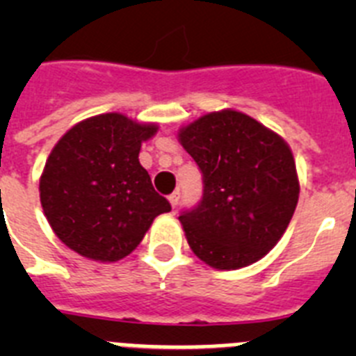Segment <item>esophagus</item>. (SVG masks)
Returning <instances> with one entry per match:
<instances>
[{
  "instance_id": "esophagus-1",
  "label": "esophagus",
  "mask_w": 356,
  "mask_h": 356,
  "mask_svg": "<svg viewBox=\"0 0 356 356\" xmlns=\"http://www.w3.org/2000/svg\"><path fill=\"white\" fill-rule=\"evenodd\" d=\"M178 200H180V193H178V191H175V193H172L171 196H169V203H171L172 209H175V207L178 205Z\"/></svg>"
}]
</instances>
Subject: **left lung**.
<instances>
[{
    "label": "left lung",
    "instance_id": "8db88e82",
    "mask_svg": "<svg viewBox=\"0 0 356 356\" xmlns=\"http://www.w3.org/2000/svg\"><path fill=\"white\" fill-rule=\"evenodd\" d=\"M178 140L203 172V197L181 213L188 246L213 269H241L266 257L292 219L300 180L289 144L237 110L201 115Z\"/></svg>",
    "mask_w": 356,
    "mask_h": 356
}]
</instances>
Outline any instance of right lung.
I'll list each match as a JSON object with an SVG mask.
<instances>
[{
	"label": "right lung",
	"instance_id": "add662e5",
	"mask_svg": "<svg viewBox=\"0 0 356 356\" xmlns=\"http://www.w3.org/2000/svg\"><path fill=\"white\" fill-rule=\"evenodd\" d=\"M156 131L155 122L112 112L80 121L55 144L40 175V205L69 250L118 262L171 210L139 162L140 146Z\"/></svg>",
	"mask_w": 356,
	"mask_h": 356
}]
</instances>
